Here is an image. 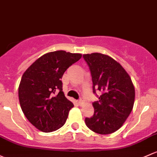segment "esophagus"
Listing matches in <instances>:
<instances>
[{"mask_svg":"<svg viewBox=\"0 0 157 157\" xmlns=\"http://www.w3.org/2000/svg\"><path fill=\"white\" fill-rule=\"evenodd\" d=\"M77 102H78V105L81 106V105H83V104H84V100L82 98H80V99L77 101Z\"/></svg>","mask_w":157,"mask_h":157,"instance_id":"34e87169","label":"esophagus"}]
</instances>
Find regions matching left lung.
Here are the masks:
<instances>
[{
    "label": "left lung",
    "instance_id": "8db88e82",
    "mask_svg": "<svg viewBox=\"0 0 157 157\" xmlns=\"http://www.w3.org/2000/svg\"><path fill=\"white\" fill-rule=\"evenodd\" d=\"M84 60L92 76V91L101 92L94 101V114L86 117L90 129L101 135L114 132L129 116L135 101V88L129 75L120 64L101 53L85 54Z\"/></svg>",
    "mask_w": 157,
    "mask_h": 157
}]
</instances>
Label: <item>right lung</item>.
Masks as SVG:
<instances>
[{
	"label": "right lung",
	"mask_w": 157,
	"mask_h": 157,
	"mask_svg": "<svg viewBox=\"0 0 157 157\" xmlns=\"http://www.w3.org/2000/svg\"><path fill=\"white\" fill-rule=\"evenodd\" d=\"M81 56L63 50L48 52L23 74L19 87V103L25 116L37 129L50 132L65 123L74 105L62 91V78Z\"/></svg>",
	"instance_id": "add662e5"
}]
</instances>
